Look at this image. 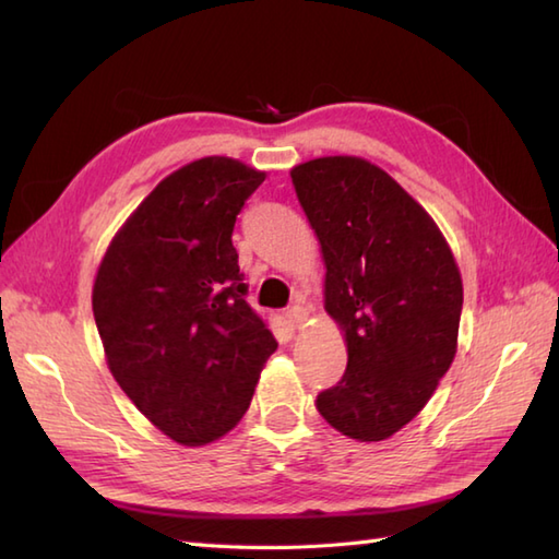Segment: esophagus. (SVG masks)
Here are the masks:
<instances>
[{"label":"esophagus","instance_id":"esophagus-1","mask_svg":"<svg viewBox=\"0 0 559 559\" xmlns=\"http://www.w3.org/2000/svg\"><path fill=\"white\" fill-rule=\"evenodd\" d=\"M307 317H310V307H307L302 300L293 302L290 310H288V319L293 326H302L307 322Z\"/></svg>","mask_w":559,"mask_h":559}]
</instances>
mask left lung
Segmentation results:
<instances>
[{
    "label": "left lung",
    "instance_id": "1",
    "mask_svg": "<svg viewBox=\"0 0 559 559\" xmlns=\"http://www.w3.org/2000/svg\"><path fill=\"white\" fill-rule=\"evenodd\" d=\"M290 177L322 245L324 307L348 343L346 374L317 411L350 439L382 442L423 411L454 360L459 266L427 211L377 165L329 156Z\"/></svg>",
    "mask_w": 559,
    "mask_h": 559
}]
</instances>
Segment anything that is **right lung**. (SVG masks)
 Returning <instances> with one entry per match:
<instances>
[{"instance_id": "add662e5", "label": "right lung", "mask_w": 559, "mask_h": 559, "mask_svg": "<svg viewBox=\"0 0 559 559\" xmlns=\"http://www.w3.org/2000/svg\"><path fill=\"white\" fill-rule=\"evenodd\" d=\"M264 177L223 156L168 175L115 235L93 283L112 377L177 444L230 432L278 348L245 300L233 247L237 213Z\"/></svg>"}]
</instances>
